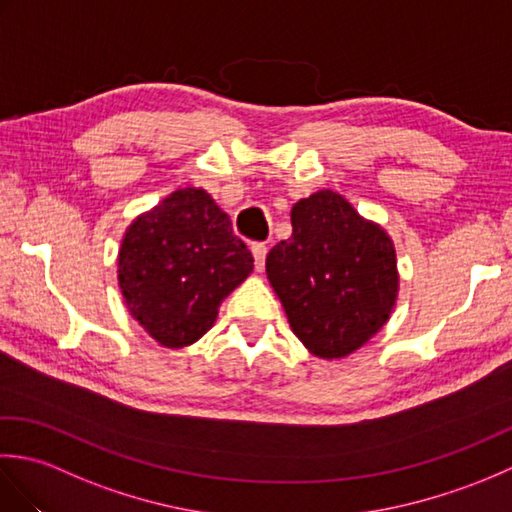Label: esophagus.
Wrapping results in <instances>:
<instances>
[{"label":"esophagus","instance_id":"1","mask_svg":"<svg viewBox=\"0 0 512 512\" xmlns=\"http://www.w3.org/2000/svg\"><path fill=\"white\" fill-rule=\"evenodd\" d=\"M250 250H253V257H255V268H257V270H264L268 246H266L264 242H255L253 246H250Z\"/></svg>","mask_w":512,"mask_h":512}]
</instances>
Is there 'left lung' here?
Wrapping results in <instances>:
<instances>
[{
  "instance_id": "left-lung-1",
  "label": "left lung",
  "mask_w": 512,
  "mask_h": 512,
  "mask_svg": "<svg viewBox=\"0 0 512 512\" xmlns=\"http://www.w3.org/2000/svg\"><path fill=\"white\" fill-rule=\"evenodd\" d=\"M292 235L270 250L266 273L290 328L314 356L343 358L387 323L396 303V250L334 191L292 206Z\"/></svg>"
}]
</instances>
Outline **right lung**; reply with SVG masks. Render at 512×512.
Returning a JSON list of instances; mask_svg holds the SVG:
<instances>
[{
	"label": "right lung",
	"mask_w": 512,
	"mask_h": 512,
	"mask_svg": "<svg viewBox=\"0 0 512 512\" xmlns=\"http://www.w3.org/2000/svg\"><path fill=\"white\" fill-rule=\"evenodd\" d=\"M253 270L228 215L202 189H178L127 228L118 286L132 317L165 347H184L215 323L220 303Z\"/></svg>",
	"instance_id": "obj_1"
}]
</instances>
